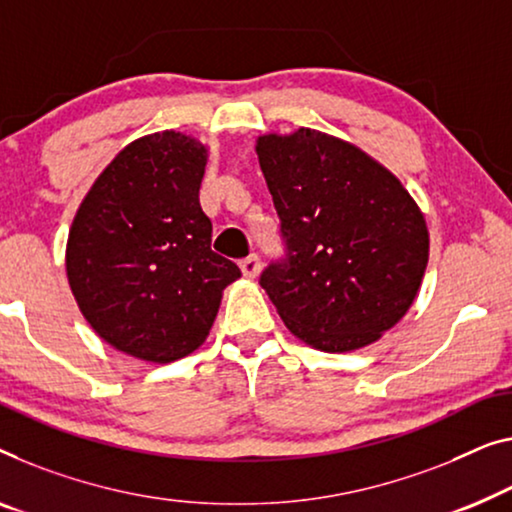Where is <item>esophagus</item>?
I'll return each instance as SVG.
<instances>
[{"label": "esophagus", "mask_w": 512, "mask_h": 512, "mask_svg": "<svg viewBox=\"0 0 512 512\" xmlns=\"http://www.w3.org/2000/svg\"><path fill=\"white\" fill-rule=\"evenodd\" d=\"M240 270H242V274H244V277H247V279H254L256 274H258V270H261V258H258L256 254L242 258V261H240Z\"/></svg>", "instance_id": "esophagus-1"}]
</instances>
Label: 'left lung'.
<instances>
[{
	"label": "left lung",
	"instance_id": "1",
	"mask_svg": "<svg viewBox=\"0 0 512 512\" xmlns=\"http://www.w3.org/2000/svg\"><path fill=\"white\" fill-rule=\"evenodd\" d=\"M286 256L261 286L295 337L325 353L374 344L416 300L429 258L420 207L402 182L316 129L256 140Z\"/></svg>",
	"mask_w": 512,
	"mask_h": 512
}]
</instances>
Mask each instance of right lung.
Segmentation results:
<instances>
[{"label":"right lung","mask_w":512,"mask_h":512,"mask_svg":"<svg viewBox=\"0 0 512 512\" xmlns=\"http://www.w3.org/2000/svg\"><path fill=\"white\" fill-rule=\"evenodd\" d=\"M207 150L180 131L133 140L96 177L66 242L85 321L117 351L173 362L210 335L240 268L212 251L198 201Z\"/></svg>","instance_id":"1"}]
</instances>
